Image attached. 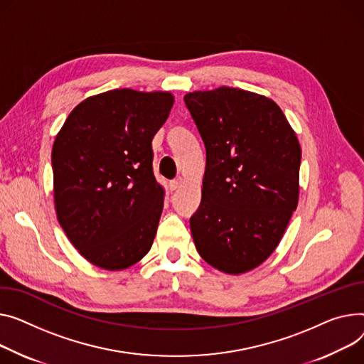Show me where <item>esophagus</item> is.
<instances>
[{
	"label": "esophagus",
	"mask_w": 364,
	"mask_h": 364,
	"mask_svg": "<svg viewBox=\"0 0 364 364\" xmlns=\"http://www.w3.org/2000/svg\"><path fill=\"white\" fill-rule=\"evenodd\" d=\"M181 184H183V178H181V177H178V178H176V180H171V181H169V187H171V190H177Z\"/></svg>",
	"instance_id": "34e87169"
}]
</instances>
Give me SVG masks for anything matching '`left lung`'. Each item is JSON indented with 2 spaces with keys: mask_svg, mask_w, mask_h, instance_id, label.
<instances>
[{
  "mask_svg": "<svg viewBox=\"0 0 364 364\" xmlns=\"http://www.w3.org/2000/svg\"><path fill=\"white\" fill-rule=\"evenodd\" d=\"M184 102L206 149L193 241L213 268L247 272L271 256L297 208L299 140L281 108L253 92L223 86Z\"/></svg>",
  "mask_w": 364,
  "mask_h": 364,
  "instance_id": "1",
  "label": "left lung"
}]
</instances>
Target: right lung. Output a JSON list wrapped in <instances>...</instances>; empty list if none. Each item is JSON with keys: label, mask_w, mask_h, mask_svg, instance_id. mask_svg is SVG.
<instances>
[{"label": "right lung", "mask_w": 364, "mask_h": 364, "mask_svg": "<svg viewBox=\"0 0 364 364\" xmlns=\"http://www.w3.org/2000/svg\"><path fill=\"white\" fill-rule=\"evenodd\" d=\"M173 104L168 92L109 90L80 102L55 137L58 221L73 246L100 268L126 269L152 247L164 208L152 139Z\"/></svg>", "instance_id": "right-lung-1"}]
</instances>
